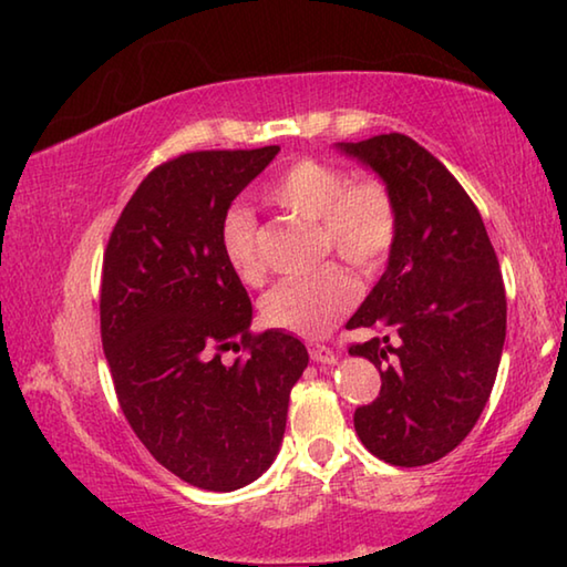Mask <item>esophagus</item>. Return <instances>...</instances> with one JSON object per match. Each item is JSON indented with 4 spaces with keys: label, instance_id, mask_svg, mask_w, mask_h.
I'll return each mask as SVG.
<instances>
[{
    "label": "esophagus",
    "instance_id": "esophagus-1",
    "mask_svg": "<svg viewBox=\"0 0 567 567\" xmlns=\"http://www.w3.org/2000/svg\"><path fill=\"white\" fill-rule=\"evenodd\" d=\"M310 358L320 364L338 362V354H334L330 348H324V344H310Z\"/></svg>",
    "mask_w": 567,
    "mask_h": 567
}]
</instances>
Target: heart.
<instances>
[{"label": "heart", "mask_w": 567, "mask_h": 567, "mask_svg": "<svg viewBox=\"0 0 567 567\" xmlns=\"http://www.w3.org/2000/svg\"><path fill=\"white\" fill-rule=\"evenodd\" d=\"M267 203L315 223L318 252L338 255L360 272L385 262L398 233V207L385 182L352 177L330 162L297 159L262 189ZM219 247L227 265L245 282L262 277L257 257V225L249 209L233 205L219 223ZM358 285L338 265H324L302 277H290L262 302V318L272 328L322 338L350 310Z\"/></svg>", "instance_id": "heart-1"}]
</instances>
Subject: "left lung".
<instances>
[{
	"label": "left lung",
	"mask_w": 567,
	"mask_h": 567,
	"mask_svg": "<svg viewBox=\"0 0 567 567\" xmlns=\"http://www.w3.org/2000/svg\"><path fill=\"white\" fill-rule=\"evenodd\" d=\"M385 182L398 207L388 267L348 330L378 338L350 354L380 370V398L354 410L372 455L417 467L455 450L491 398L505 342V287L473 199L425 147L400 132L338 142Z\"/></svg>",
	"instance_id": "obj_1"
}]
</instances>
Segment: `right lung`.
<instances>
[{
	"mask_svg": "<svg viewBox=\"0 0 567 567\" xmlns=\"http://www.w3.org/2000/svg\"><path fill=\"white\" fill-rule=\"evenodd\" d=\"M277 152H187L155 167L104 249L102 348L124 417L159 465L213 493L272 465L310 360L290 332H249L252 302L219 247L225 209ZM225 349L246 358L227 365Z\"/></svg>",
	"mask_w": 567,
	"mask_h": 567,
	"instance_id": "1",
	"label": "right lung"
}]
</instances>
